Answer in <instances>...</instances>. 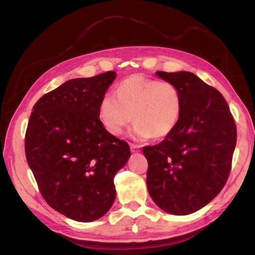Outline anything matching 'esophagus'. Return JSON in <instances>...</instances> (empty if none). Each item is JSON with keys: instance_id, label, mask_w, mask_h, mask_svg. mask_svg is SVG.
Here are the masks:
<instances>
[{"instance_id": "1", "label": "esophagus", "mask_w": 255, "mask_h": 255, "mask_svg": "<svg viewBox=\"0 0 255 255\" xmlns=\"http://www.w3.org/2000/svg\"><path fill=\"white\" fill-rule=\"evenodd\" d=\"M129 148H130V151L134 152V153L140 151V145H138L136 143H130L129 144Z\"/></svg>"}]
</instances>
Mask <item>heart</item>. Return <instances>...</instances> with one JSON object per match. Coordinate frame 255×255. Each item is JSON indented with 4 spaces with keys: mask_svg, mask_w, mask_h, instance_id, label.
<instances>
[{
    "mask_svg": "<svg viewBox=\"0 0 255 255\" xmlns=\"http://www.w3.org/2000/svg\"><path fill=\"white\" fill-rule=\"evenodd\" d=\"M182 111L183 98L175 84L134 74L118 85L116 96L102 97L99 118L114 135H119L134 117L136 137L164 138L179 125Z\"/></svg>",
    "mask_w": 255,
    "mask_h": 255,
    "instance_id": "heart-1",
    "label": "heart"
}]
</instances>
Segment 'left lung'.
Listing matches in <instances>:
<instances>
[{
    "label": "left lung",
    "mask_w": 255,
    "mask_h": 255,
    "mask_svg": "<svg viewBox=\"0 0 255 255\" xmlns=\"http://www.w3.org/2000/svg\"><path fill=\"white\" fill-rule=\"evenodd\" d=\"M156 74L180 88L183 111L173 132L142 148L146 187L161 210L188 215L225 187L237 140L235 120L220 92L191 72Z\"/></svg>",
    "instance_id": "8db88e82"
}]
</instances>
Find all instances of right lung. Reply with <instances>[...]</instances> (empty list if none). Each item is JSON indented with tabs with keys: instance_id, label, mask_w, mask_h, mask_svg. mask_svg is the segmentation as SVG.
I'll list each match as a JSON object with an SVG mask.
<instances>
[{
	"instance_id": "obj_1",
	"label": "right lung",
	"mask_w": 255,
	"mask_h": 255,
	"mask_svg": "<svg viewBox=\"0 0 255 255\" xmlns=\"http://www.w3.org/2000/svg\"><path fill=\"white\" fill-rule=\"evenodd\" d=\"M116 72L67 81L33 107L25 132V155L38 188L52 208L88 222L109 212L114 177L130 156L128 143L112 135L99 105Z\"/></svg>"
}]
</instances>
